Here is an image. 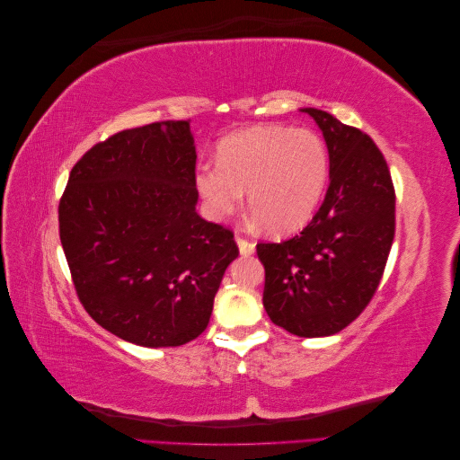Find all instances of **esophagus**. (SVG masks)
I'll return each mask as SVG.
<instances>
[{
	"instance_id": "esophagus-1",
	"label": "esophagus",
	"mask_w": 460,
	"mask_h": 460,
	"mask_svg": "<svg viewBox=\"0 0 460 460\" xmlns=\"http://www.w3.org/2000/svg\"><path fill=\"white\" fill-rule=\"evenodd\" d=\"M235 243H238L242 255H252L255 252V243L252 240L243 238V235H235Z\"/></svg>"
}]
</instances>
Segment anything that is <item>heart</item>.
Masks as SVG:
<instances>
[{
  "mask_svg": "<svg viewBox=\"0 0 460 460\" xmlns=\"http://www.w3.org/2000/svg\"><path fill=\"white\" fill-rule=\"evenodd\" d=\"M328 184V149L316 132L259 124L218 146L217 166H199L196 186L207 213L222 220L249 211L272 234L307 225Z\"/></svg>",
  "mask_w": 460,
  "mask_h": 460,
  "instance_id": "1",
  "label": "heart"
}]
</instances>
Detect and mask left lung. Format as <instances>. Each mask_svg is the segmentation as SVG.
<instances>
[{"label": "left lung", "mask_w": 460, "mask_h": 460, "mask_svg": "<svg viewBox=\"0 0 460 460\" xmlns=\"http://www.w3.org/2000/svg\"><path fill=\"white\" fill-rule=\"evenodd\" d=\"M311 115L328 146L330 186L313 220L280 243H257L262 305L299 338L341 332L380 286L395 235V190L372 137L320 109Z\"/></svg>", "instance_id": "obj_1"}]
</instances>
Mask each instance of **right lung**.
Segmentation results:
<instances>
[{
	"mask_svg": "<svg viewBox=\"0 0 460 460\" xmlns=\"http://www.w3.org/2000/svg\"><path fill=\"white\" fill-rule=\"evenodd\" d=\"M196 146L188 120L122 130L73 166L59 235L82 307L142 347H176L207 328L240 249L196 213Z\"/></svg>",
	"mask_w": 460,
	"mask_h": 460,
	"instance_id": "obj_1",
	"label": "right lung"
}]
</instances>
